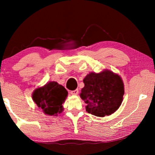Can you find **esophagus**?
<instances>
[{
  "label": "esophagus",
  "instance_id": "obj_1",
  "mask_svg": "<svg viewBox=\"0 0 155 155\" xmlns=\"http://www.w3.org/2000/svg\"><path fill=\"white\" fill-rule=\"evenodd\" d=\"M71 94H72V95H77L78 94V90L76 89L74 91H72L71 92Z\"/></svg>",
  "mask_w": 155,
  "mask_h": 155
}]
</instances>
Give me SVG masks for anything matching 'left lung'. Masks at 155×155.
Instances as JSON below:
<instances>
[{"mask_svg":"<svg viewBox=\"0 0 155 155\" xmlns=\"http://www.w3.org/2000/svg\"><path fill=\"white\" fill-rule=\"evenodd\" d=\"M84 87L80 97L86 110L94 116L104 117L113 114L123 100L124 86L120 76L108 69L98 73L90 72L83 80Z\"/></svg>","mask_w":155,"mask_h":155,"instance_id":"1","label":"left lung"}]
</instances>
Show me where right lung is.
<instances>
[{
  "mask_svg": "<svg viewBox=\"0 0 155 155\" xmlns=\"http://www.w3.org/2000/svg\"><path fill=\"white\" fill-rule=\"evenodd\" d=\"M65 88L55 81L36 88L32 94V100L42 112L49 116H57L63 111L62 104L67 97Z\"/></svg>",
  "mask_w": 155,
  "mask_h": 155,
  "instance_id": "1",
  "label": "right lung"
}]
</instances>
